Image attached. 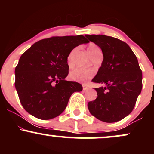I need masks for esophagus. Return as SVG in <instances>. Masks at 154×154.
Returning a JSON list of instances; mask_svg holds the SVG:
<instances>
[{
  "instance_id": "obj_1",
  "label": "esophagus",
  "mask_w": 154,
  "mask_h": 154,
  "mask_svg": "<svg viewBox=\"0 0 154 154\" xmlns=\"http://www.w3.org/2000/svg\"><path fill=\"white\" fill-rule=\"evenodd\" d=\"M88 89H89V88H88V86H86L85 85H82V90H83V91H88Z\"/></svg>"
}]
</instances>
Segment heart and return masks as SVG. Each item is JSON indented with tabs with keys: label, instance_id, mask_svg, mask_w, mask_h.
I'll return each instance as SVG.
<instances>
[{
	"label": "heart",
	"instance_id": "1",
	"mask_svg": "<svg viewBox=\"0 0 154 154\" xmlns=\"http://www.w3.org/2000/svg\"><path fill=\"white\" fill-rule=\"evenodd\" d=\"M88 51L91 56L93 54H95L96 51H100V48L97 46L95 44L91 43L88 45ZM72 56H73V51L70 53L69 55L68 56L67 60H68L69 63L72 62ZM94 76V71L91 69H85L82 68V67H77V68L74 69L72 71L70 72V77L72 79L76 81V82H85L86 81L89 80L92 77Z\"/></svg>",
	"mask_w": 154,
	"mask_h": 154
}]
</instances>
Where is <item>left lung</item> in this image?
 <instances>
[{
	"label": "left lung",
	"instance_id": "8db88e82",
	"mask_svg": "<svg viewBox=\"0 0 154 154\" xmlns=\"http://www.w3.org/2000/svg\"><path fill=\"white\" fill-rule=\"evenodd\" d=\"M102 50L103 60L93 82L104 87L95 88L96 99L88 102L89 111L105 122H116L135 107L142 90V71L137 57L125 42L103 35H86Z\"/></svg>",
	"mask_w": 154,
	"mask_h": 154
}]
</instances>
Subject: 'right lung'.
<instances>
[{"mask_svg": "<svg viewBox=\"0 0 154 154\" xmlns=\"http://www.w3.org/2000/svg\"><path fill=\"white\" fill-rule=\"evenodd\" d=\"M87 43L83 35L54 36L36 42L21 56L15 69V87L29 114L43 120L56 117L65 110L72 93L82 91V85L65 78L70 52Z\"/></svg>", "mask_w": 154, "mask_h": 154, "instance_id": "add662e5", "label": "right lung"}]
</instances>
